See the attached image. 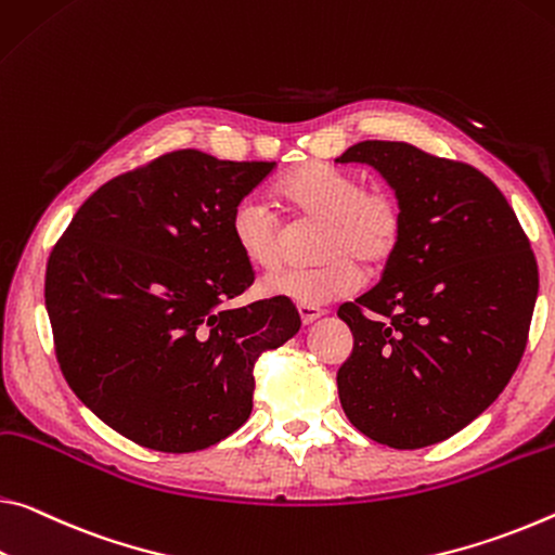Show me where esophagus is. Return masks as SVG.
<instances>
[{"label": "esophagus", "mask_w": 555, "mask_h": 555, "mask_svg": "<svg viewBox=\"0 0 555 555\" xmlns=\"http://www.w3.org/2000/svg\"><path fill=\"white\" fill-rule=\"evenodd\" d=\"M325 311L321 309V306H298V315H301L304 325H311L321 319Z\"/></svg>", "instance_id": "esophagus-1"}]
</instances>
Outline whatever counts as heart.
I'll list each match as a JSON object with an SVG mask.
<instances>
[{"mask_svg": "<svg viewBox=\"0 0 555 555\" xmlns=\"http://www.w3.org/2000/svg\"><path fill=\"white\" fill-rule=\"evenodd\" d=\"M281 207L296 219L321 222L313 269H284L263 276L259 292L298 306H321L356 292L363 267L377 269L398 251L404 217L388 190L363 188L353 172L321 163L298 167L279 182ZM232 240L257 269H274L281 259V222L274 209L257 197H244L232 212Z\"/></svg>", "mask_w": 555, "mask_h": 555, "instance_id": "heart-1", "label": "heart"}]
</instances>
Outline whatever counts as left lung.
I'll list each match as a JSON object with an SVG mask.
<instances>
[{"instance_id":"obj_1","label":"left lung","mask_w":555,"mask_h":555,"mask_svg":"<svg viewBox=\"0 0 555 555\" xmlns=\"http://www.w3.org/2000/svg\"><path fill=\"white\" fill-rule=\"evenodd\" d=\"M336 163L375 167L404 217L380 284L343 304L353 353L338 398L365 437L420 450L477 420L529 340L539 267L487 175L410 143L363 140Z\"/></svg>"}]
</instances>
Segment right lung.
Masks as SVG:
<instances>
[{"label":"right lung","instance_id":"right-lung-1","mask_svg":"<svg viewBox=\"0 0 555 555\" xmlns=\"http://www.w3.org/2000/svg\"><path fill=\"white\" fill-rule=\"evenodd\" d=\"M274 167L160 155L95 190L51 249L61 373L140 447L184 454L230 437L251 415L257 358L301 328L286 298L224 309L254 284L232 212Z\"/></svg>","mask_w":555,"mask_h":555}]
</instances>
